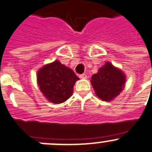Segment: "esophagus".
I'll return each mask as SVG.
<instances>
[{"instance_id":"esophagus-1","label":"esophagus","mask_w":152,"mask_h":152,"mask_svg":"<svg viewBox=\"0 0 152 152\" xmlns=\"http://www.w3.org/2000/svg\"><path fill=\"white\" fill-rule=\"evenodd\" d=\"M79 77H80L81 79H86L87 75L85 74V73H82V74L79 75Z\"/></svg>"}]
</instances>
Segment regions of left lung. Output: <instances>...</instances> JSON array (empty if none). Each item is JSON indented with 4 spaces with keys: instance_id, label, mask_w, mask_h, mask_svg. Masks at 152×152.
Wrapping results in <instances>:
<instances>
[{
    "instance_id": "8db88e82",
    "label": "left lung",
    "mask_w": 152,
    "mask_h": 152,
    "mask_svg": "<svg viewBox=\"0 0 152 152\" xmlns=\"http://www.w3.org/2000/svg\"><path fill=\"white\" fill-rule=\"evenodd\" d=\"M96 94L104 101H110L123 91L126 76L119 69L107 62L94 74L91 80Z\"/></svg>"
}]
</instances>
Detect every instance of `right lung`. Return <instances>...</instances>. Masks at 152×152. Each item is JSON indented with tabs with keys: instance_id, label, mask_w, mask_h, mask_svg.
Listing matches in <instances>:
<instances>
[{
	"instance_id": "obj_1",
	"label": "right lung",
	"mask_w": 152,
	"mask_h": 152,
	"mask_svg": "<svg viewBox=\"0 0 152 152\" xmlns=\"http://www.w3.org/2000/svg\"><path fill=\"white\" fill-rule=\"evenodd\" d=\"M37 80L41 91L53 103H61L71 96L73 86L78 80L71 69L55 61L38 71Z\"/></svg>"
}]
</instances>
